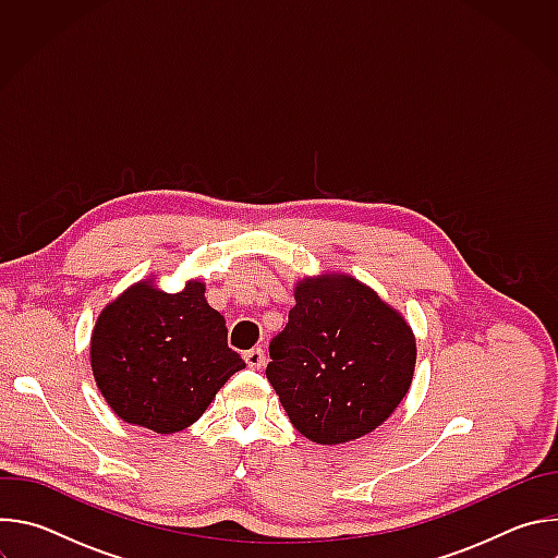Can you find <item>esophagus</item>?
<instances>
[{
	"mask_svg": "<svg viewBox=\"0 0 558 558\" xmlns=\"http://www.w3.org/2000/svg\"><path fill=\"white\" fill-rule=\"evenodd\" d=\"M245 362L250 368H263L265 366V351L263 349H252L245 353Z\"/></svg>",
	"mask_w": 558,
	"mask_h": 558,
	"instance_id": "obj_1",
	"label": "esophagus"
}]
</instances>
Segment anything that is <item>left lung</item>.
<instances>
[{"label":"left lung","instance_id":"1","mask_svg":"<svg viewBox=\"0 0 558 558\" xmlns=\"http://www.w3.org/2000/svg\"><path fill=\"white\" fill-rule=\"evenodd\" d=\"M293 298L267 364L291 424L323 446L373 433L413 381L417 344L407 317L349 274L306 276Z\"/></svg>","mask_w":558,"mask_h":558}]
</instances>
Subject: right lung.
<instances>
[{
  "mask_svg": "<svg viewBox=\"0 0 558 558\" xmlns=\"http://www.w3.org/2000/svg\"><path fill=\"white\" fill-rule=\"evenodd\" d=\"M90 366L119 420L172 435L192 426L245 362L227 347L225 317L207 304L201 278L177 293L145 278L99 313Z\"/></svg>",
  "mask_w": 558,
  "mask_h": 558,
  "instance_id": "obj_1",
  "label": "right lung"
}]
</instances>
